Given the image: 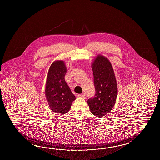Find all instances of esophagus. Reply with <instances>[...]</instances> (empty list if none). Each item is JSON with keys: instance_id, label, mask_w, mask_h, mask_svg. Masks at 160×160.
<instances>
[{"instance_id": "obj_1", "label": "esophagus", "mask_w": 160, "mask_h": 160, "mask_svg": "<svg viewBox=\"0 0 160 160\" xmlns=\"http://www.w3.org/2000/svg\"><path fill=\"white\" fill-rule=\"evenodd\" d=\"M78 97H80V98H85V95L84 94H78Z\"/></svg>"}]
</instances>
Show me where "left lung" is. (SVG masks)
<instances>
[{"mask_svg":"<svg viewBox=\"0 0 160 160\" xmlns=\"http://www.w3.org/2000/svg\"><path fill=\"white\" fill-rule=\"evenodd\" d=\"M95 95L88 101L93 115L103 117L112 110L116 103L118 88L111 62L102 55H97L92 62Z\"/></svg>","mask_w":160,"mask_h":160,"instance_id":"8db88e82","label":"left lung"}]
</instances>
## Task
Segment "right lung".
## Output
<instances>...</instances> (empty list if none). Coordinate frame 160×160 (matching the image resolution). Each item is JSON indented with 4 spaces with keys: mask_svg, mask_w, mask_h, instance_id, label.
Here are the masks:
<instances>
[{
    "mask_svg": "<svg viewBox=\"0 0 160 160\" xmlns=\"http://www.w3.org/2000/svg\"><path fill=\"white\" fill-rule=\"evenodd\" d=\"M67 68L65 61L57 60L48 69L46 82L45 95L51 110L58 114L68 112L75 100V95L65 81Z\"/></svg>",
    "mask_w": 160,
    "mask_h": 160,
    "instance_id": "obj_1",
    "label": "right lung"
}]
</instances>
